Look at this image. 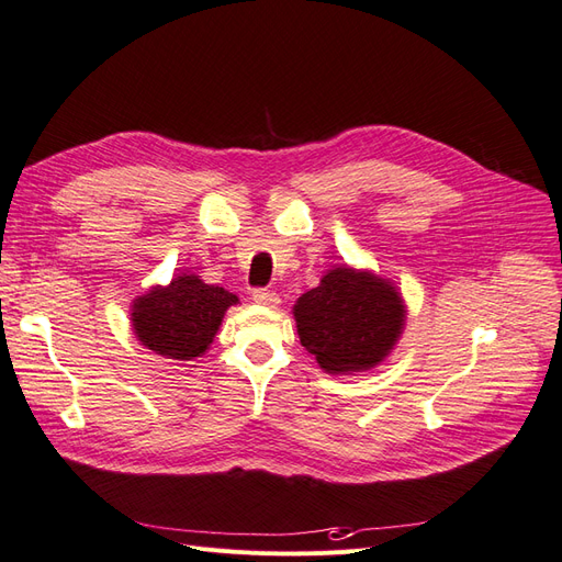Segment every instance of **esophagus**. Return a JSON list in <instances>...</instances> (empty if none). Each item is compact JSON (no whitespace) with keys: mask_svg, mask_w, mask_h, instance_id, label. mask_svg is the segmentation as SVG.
Segmentation results:
<instances>
[{"mask_svg":"<svg viewBox=\"0 0 562 562\" xmlns=\"http://www.w3.org/2000/svg\"><path fill=\"white\" fill-rule=\"evenodd\" d=\"M251 299L261 305H270V307L278 305V294L273 289H255V292H251Z\"/></svg>","mask_w":562,"mask_h":562,"instance_id":"34e87169","label":"esophagus"}]
</instances>
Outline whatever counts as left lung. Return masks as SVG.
<instances>
[{
	"label": "left lung",
	"mask_w": 562,
	"mask_h": 562,
	"mask_svg": "<svg viewBox=\"0 0 562 562\" xmlns=\"http://www.w3.org/2000/svg\"><path fill=\"white\" fill-rule=\"evenodd\" d=\"M404 301L390 282L348 266L329 270L294 305L301 346L327 373L380 364L404 329Z\"/></svg>",
	"instance_id": "1"
}]
</instances>
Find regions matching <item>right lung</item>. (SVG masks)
Segmentation results:
<instances>
[{
    "mask_svg": "<svg viewBox=\"0 0 562 562\" xmlns=\"http://www.w3.org/2000/svg\"><path fill=\"white\" fill-rule=\"evenodd\" d=\"M238 296L198 276H177L133 303V329L144 348L187 361L201 357L214 340L224 313Z\"/></svg>",
    "mask_w": 562,
    "mask_h": 562,
    "instance_id": "1",
    "label": "right lung"
}]
</instances>
